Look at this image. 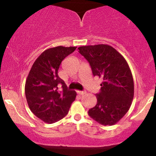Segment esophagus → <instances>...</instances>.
<instances>
[{"mask_svg": "<svg viewBox=\"0 0 156 156\" xmlns=\"http://www.w3.org/2000/svg\"><path fill=\"white\" fill-rule=\"evenodd\" d=\"M77 93L80 94V95H83V94H85L87 92H84V91H77Z\"/></svg>", "mask_w": 156, "mask_h": 156, "instance_id": "esophagus-1", "label": "esophagus"}]
</instances>
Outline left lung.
<instances>
[{
  "label": "left lung",
  "instance_id": "8db88e82",
  "mask_svg": "<svg viewBox=\"0 0 156 156\" xmlns=\"http://www.w3.org/2000/svg\"><path fill=\"white\" fill-rule=\"evenodd\" d=\"M78 52L90 64L93 76L102 78L98 99L88 114L103 125H113L129 110L134 94V84L129 66L117 51L108 44L81 46Z\"/></svg>",
  "mask_w": 156,
  "mask_h": 156
}]
</instances>
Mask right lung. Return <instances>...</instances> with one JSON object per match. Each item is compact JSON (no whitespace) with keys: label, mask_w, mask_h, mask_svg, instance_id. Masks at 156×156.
Masks as SVG:
<instances>
[{"label":"right lung","mask_w":156,"mask_h":156,"mask_svg":"<svg viewBox=\"0 0 156 156\" xmlns=\"http://www.w3.org/2000/svg\"><path fill=\"white\" fill-rule=\"evenodd\" d=\"M76 49L58 46L46 50L36 59L27 77L25 93L28 106L35 116L48 124L65 117L76 100V92L69 90L58 76L62 62Z\"/></svg>","instance_id":"add662e5"}]
</instances>
